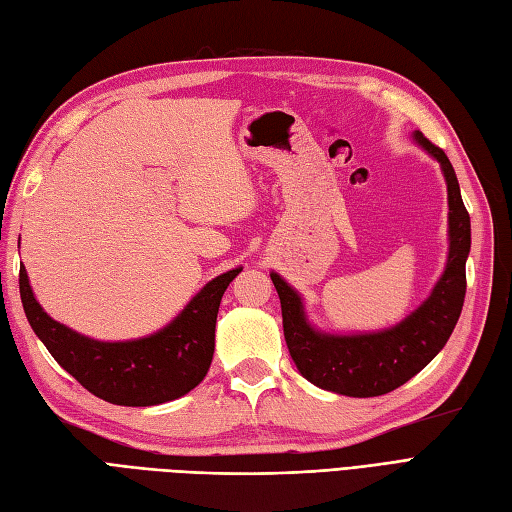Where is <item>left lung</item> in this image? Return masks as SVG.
I'll list each match as a JSON object with an SVG mask.
<instances>
[{
    "label": "left lung",
    "mask_w": 512,
    "mask_h": 512,
    "mask_svg": "<svg viewBox=\"0 0 512 512\" xmlns=\"http://www.w3.org/2000/svg\"><path fill=\"white\" fill-rule=\"evenodd\" d=\"M416 142L439 161L448 185V262L433 293L398 325L372 334H323L308 323L297 290L271 273L282 303V325L297 370L316 388L353 398L388 394L431 362L444 349L457 325L465 299V260L472 245L469 213L457 174L441 148L416 131Z\"/></svg>",
    "instance_id": "1"
}]
</instances>
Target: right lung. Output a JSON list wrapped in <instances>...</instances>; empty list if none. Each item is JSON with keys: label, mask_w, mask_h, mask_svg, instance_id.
I'll use <instances>...</instances> for the list:
<instances>
[{"label": "right lung", "mask_w": 512, "mask_h": 512, "mask_svg": "<svg viewBox=\"0 0 512 512\" xmlns=\"http://www.w3.org/2000/svg\"><path fill=\"white\" fill-rule=\"evenodd\" d=\"M241 271L237 267L217 275L155 334L124 342L94 340L53 321L36 301L23 265L19 290L34 334L68 375L112 405L150 407L185 396L206 377L215 351L219 303Z\"/></svg>", "instance_id": "add662e5"}]
</instances>
